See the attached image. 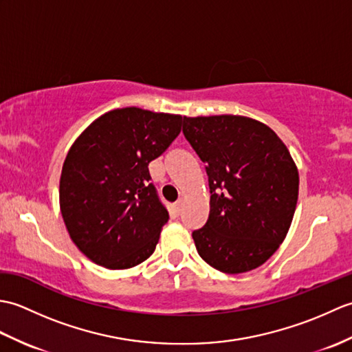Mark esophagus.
<instances>
[{"instance_id":"1","label":"esophagus","mask_w":352,"mask_h":352,"mask_svg":"<svg viewBox=\"0 0 352 352\" xmlns=\"http://www.w3.org/2000/svg\"><path fill=\"white\" fill-rule=\"evenodd\" d=\"M184 203H186V198H180L175 203V210H177V213H182V210H183V207H184Z\"/></svg>"}]
</instances>
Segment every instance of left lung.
Masks as SVG:
<instances>
[{
	"instance_id": "8db88e82",
	"label": "left lung",
	"mask_w": 352,
	"mask_h": 352,
	"mask_svg": "<svg viewBox=\"0 0 352 352\" xmlns=\"http://www.w3.org/2000/svg\"><path fill=\"white\" fill-rule=\"evenodd\" d=\"M184 138L207 166L210 214L192 233L206 263L223 274L261 266L278 250L298 201L296 164L263 122L239 115L183 119Z\"/></svg>"
}]
</instances>
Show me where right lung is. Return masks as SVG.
<instances>
[{
  "label": "right lung",
  "mask_w": 352,
  "mask_h": 352,
  "mask_svg": "<svg viewBox=\"0 0 352 352\" xmlns=\"http://www.w3.org/2000/svg\"><path fill=\"white\" fill-rule=\"evenodd\" d=\"M183 116L115 109L87 126L66 155L60 212L72 242L94 263L129 269L155 250L169 214L148 164L182 131Z\"/></svg>",
  "instance_id": "obj_1"
}]
</instances>
